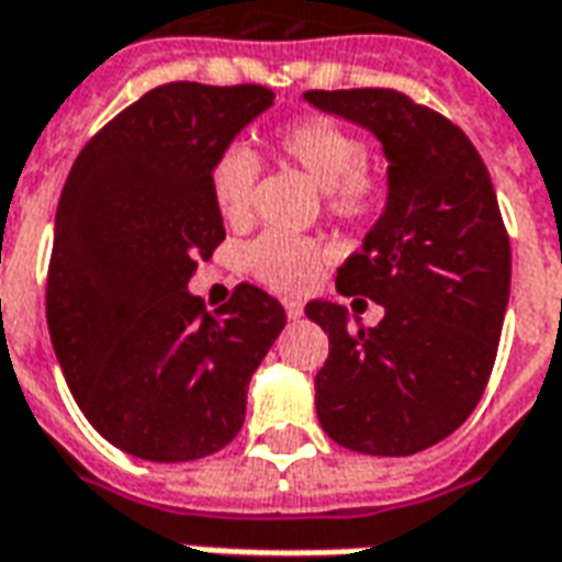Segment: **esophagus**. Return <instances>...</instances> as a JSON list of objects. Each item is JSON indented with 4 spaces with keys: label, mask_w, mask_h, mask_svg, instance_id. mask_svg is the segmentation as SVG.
Here are the masks:
<instances>
[{
    "label": "esophagus",
    "mask_w": 562,
    "mask_h": 562,
    "mask_svg": "<svg viewBox=\"0 0 562 562\" xmlns=\"http://www.w3.org/2000/svg\"><path fill=\"white\" fill-rule=\"evenodd\" d=\"M285 316L301 318L304 316V304H301V301H285Z\"/></svg>",
    "instance_id": "esophagus-1"
}]
</instances>
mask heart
Masks as SVG:
<instances>
[{
  "label": "heart",
  "mask_w": 562,
  "mask_h": 562,
  "mask_svg": "<svg viewBox=\"0 0 562 562\" xmlns=\"http://www.w3.org/2000/svg\"><path fill=\"white\" fill-rule=\"evenodd\" d=\"M273 147L306 171L337 220H367L385 201V171L364 156V140L334 116H297L273 132ZM258 159L252 149L225 147L210 165V195L225 222H244L256 195ZM246 270L277 292L306 289L322 265V249L306 237L285 232L258 234L244 249Z\"/></svg>",
  "instance_id": "heart-1"
}]
</instances>
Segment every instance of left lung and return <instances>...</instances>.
Wrapping results in <instances>:
<instances>
[{
    "label": "left lung",
    "instance_id": "left-lung-1",
    "mask_svg": "<svg viewBox=\"0 0 562 562\" xmlns=\"http://www.w3.org/2000/svg\"><path fill=\"white\" fill-rule=\"evenodd\" d=\"M325 114L373 132L389 198L337 292L385 310L349 328L346 306L310 301L328 334L316 373L322 430L361 454L406 458L454 434L482 401L512 285V246L479 149L451 120L397 90H310Z\"/></svg>",
    "mask_w": 562,
    "mask_h": 562
}]
</instances>
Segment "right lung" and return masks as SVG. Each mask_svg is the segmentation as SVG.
<instances>
[{"mask_svg": "<svg viewBox=\"0 0 562 562\" xmlns=\"http://www.w3.org/2000/svg\"><path fill=\"white\" fill-rule=\"evenodd\" d=\"M273 104L258 83H165L80 149L59 195L47 328L80 413L135 458H207L244 427L246 389L285 310L240 282L207 313L186 292L225 240L210 165Z\"/></svg>", "mask_w": 562, "mask_h": 562, "instance_id": "right-lung-1", "label": "right lung"}]
</instances>
